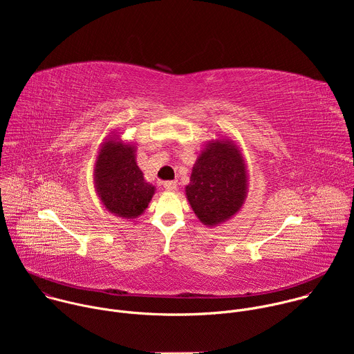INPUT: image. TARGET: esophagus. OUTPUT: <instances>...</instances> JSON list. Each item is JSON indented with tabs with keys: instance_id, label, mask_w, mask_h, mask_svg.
Here are the masks:
<instances>
[{
	"instance_id": "esophagus-1",
	"label": "esophagus",
	"mask_w": 354,
	"mask_h": 354,
	"mask_svg": "<svg viewBox=\"0 0 354 354\" xmlns=\"http://www.w3.org/2000/svg\"><path fill=\"white\" fill-rule=\"evenodd\" d=\"M164 187H165V190H168V192H175V190H176V182L168 180V182L164 183Z\"/></svg>"
}]
</instances>
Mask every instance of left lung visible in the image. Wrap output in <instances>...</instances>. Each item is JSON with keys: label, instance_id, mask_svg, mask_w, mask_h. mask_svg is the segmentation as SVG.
I'll list each match as a JSON object with an SVG mask.
<instances>
[{"label": "left lung", "instance_id": "1", "mask_svg": "<svg viewBox=\"0 0 354 354\" xmlns=\"http://www.w3.org/2000/svg\"><path fill=\"white\" fill-rule=\"evenodd\" d=\"M186 198L201 224L217 227L234 217L248 196V168L231 138H213L200 149L185 187Z\"/></svg>", "mask_w": 354, "mask_h": 354}]
</instances>
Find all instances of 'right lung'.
Wrapping results in <instances>:
<instances>
[{
	"instance_id": "obj_1",
	"label": "right lung",
	"mask_w": 354,
	"mask_h": 354,
	"mask_svg": "<svg viewBox=\"0 0 354 354\" xmlns=\"http://www.w3.org/2000/svg\"><path fill=\"white\" fill-rule=\"evenodd\" d=\"M137 144L111 133L100 144L93 165V185L100 203L123 220L140 217L156 194L137 165Z\"/></svg>"
}]
</instances>
